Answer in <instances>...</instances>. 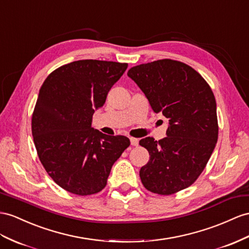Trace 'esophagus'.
Segmentation results:
<instances>
[{
    "mask_svg": "<svg viewBox=\"0 0 249 249\" xmlns=\"http://www.w3.org/2000/svg\"><path fill=\"white\" fill-rule=\"evenodd\" d=\"M130 144L132 146H138L139 145V140L136 138H130Z\"/></svg>",
    "mask_w": 249,
    "mask_h": 249,
    "instance_id": "34e87169",
    "label": "esophagus"
}]
</instances>
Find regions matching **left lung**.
Returning <instances> with one entry per match:
<instances>
[{"label":"left lung","mask_w":249,"mask_h":249,"mask_svg":"<svg viewBox=\"0 0 249 249\" xmlns=\"http://www.w3.org/2000/svg\"><path fill=\"white\" fill-rule=\"evenodd\" d=\"M127 75L144 92L152 110L169 121L167 137L140 141L150 156L140 170L144 187L163 196L187 188L205 168L218 141L212 88L194 68L169 59L135 66Z\"/></svg>","instance_id":"8db88e82"}]
</instances>
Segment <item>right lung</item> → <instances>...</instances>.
<instances>
[{"label": "right lung", "mask_w": 249, "mask_h": 249, "mask_svg": "<svg viewBox=\"0 0 249 249\" xmlns=\"http://www.w3.org/2000/svg\"><path fill=\"white\" fill-rule=\"evenodd\" d=\"M126 63L80 60L44 81L31 121L37 156L60 187L79 196L103 189L113 163L130 145L91 127L92 116L123 75Z\"/></svg>", "instance_id": "1"}]
</instances>
